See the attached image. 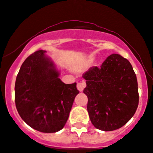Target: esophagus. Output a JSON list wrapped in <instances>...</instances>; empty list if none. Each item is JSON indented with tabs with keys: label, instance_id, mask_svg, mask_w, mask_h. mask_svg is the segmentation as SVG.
<instances>
[{
	"label": "esophagus",
	"instance_id": "obj_1",
	"mask_svg": "<svg viewBox=\"0 0 153 153\" xmlns=\"http://www.w3.org/2000/svg\"><path fill=\"white\" fill-rule=\"evenodd\" d=\"M86 87V84L84 81H81V82H78L77 84V88L80 92H82L84 90V87Z\"/></svg>",
	"mask_w": 153,
	"mask_h": 153
}]
</instances>
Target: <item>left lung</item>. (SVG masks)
<instances>
[{
  "instance_id": "8db88e82",
  "label": "left lung",
  "mask_w": 153,
  "mask_h": 153,
  "mask_svg": "<svg viewBox=\"0 0 153 153\" xmlns=\"http://www.w3.org/2000/svg\"><path fill=\"white\" fill-rule=\"evenodd\" d=\"M88 98L87 111L96 128L118 129L134 116L138 106L137 77L127 59L117 54L108 57L100 67H91L83 74Z\"/></svg>"
}]
</instances>
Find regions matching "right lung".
Segmentation results:
<instances>
[{
    "mask_svg": "<svg viewBox=\"0 0 153 153\" xmlns=\"http://www.w3.org/2000/svg\"><path fill=\"white\" fill-rule=\"evenodd\" d=\"M39 50L22 63L15 84V102L22 119L33 129L54 133L64 127L75 96L76 83L66 84L54 61Z\"/></svg>",
    "mask_w": 153,
    "mask_h": 153,
    "instance_id": "1",
    "label": "right lung"
}]
</instances>
